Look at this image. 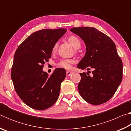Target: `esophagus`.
Listing matches in <instances>:
<instances>
[{"label":"esophagus","mask_w":131,"mask_h":131,"mask_svg":"<svg viewBox=\"0 0 131 131\" xmlns=\"http://www.w3.org/2000/svg\"><path fill=\"white\" fill-rule=\"evenodd\" d=\"M73 73V72H72V71H67V72H66V76H69Z\"/></svg>","instance_id":"34e87169"}]
</instances>
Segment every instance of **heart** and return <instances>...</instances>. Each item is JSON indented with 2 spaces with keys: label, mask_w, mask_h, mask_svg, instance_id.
<instances>
[{
  "label": "heart",
  "mask_w": 131,
  "mask_h": 131,
  "mask_svg": "<svg viewBox=\"0 0 131 131\" xmlns=\"http://www.w3.org/2000/svg\"><path fill=\"white\" fill-rule=\"evenodd\" d=\"M68 40L69 42V43L72 45L73 47L76 49H78L81 47V41L76 36L72 35L68 37ZM58 44L55 43L53 46L52 51L55 52L57 49ZM74 63V61L72 59H62L59 62L57 63V66L61 68H63L65 69H70L72 68V65Z\"/></svg>",
  "instance_id": "heart-1"
}]
</instances>
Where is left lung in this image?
Returning <instances> with one entry per match:
<instances>
[{"label":"left lung","mask_w":131,"mask_h":131,"mask_svg":"<svg viewBox=\"0 0 131 131\" xmlns=\"http://www.w3.org/2000/svg\"><path fill=\"white\" fill-rule=\"evenodd\" d=\"M73 33L80 36L86 45V53L77 68L90 70L80 73L78 90L88 103L101 105L112 98L123 79V62L116 44L109 37L92 27L73 28Z\"/></svg>","instance_id":"obj_1"}]
</instances>
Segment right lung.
Listing matches in <instances>:
<instances>
[{
    "mask_svg": "<svg viewBox=\"0 0 131 131\" xmlns=\"http://www.w3.org/2000/svg\"><path fill=\"white\" fill-rule=\"evenodd\" d=\"M66 32L63 28L36 31L15 52L11 77L17 94L29 107L47 109L58 98L61 84L66 76L65 70L57 68L49 76L42 69L51 57L53 46Z\"/></svg>",
    "mask_w": 131,
    "mask_h": 131,
    "instance_id": "1",
    "label": "right lung"
}]
</instances>
